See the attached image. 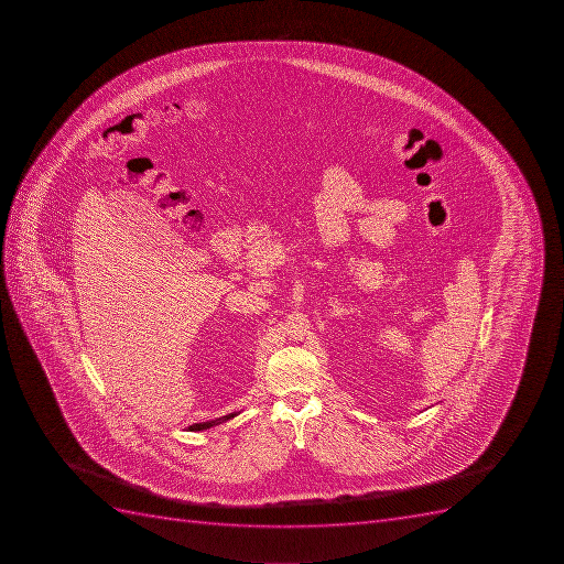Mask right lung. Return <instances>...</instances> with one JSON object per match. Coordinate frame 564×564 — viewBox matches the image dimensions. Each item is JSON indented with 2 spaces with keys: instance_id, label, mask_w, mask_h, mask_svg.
Listing matches in <instances>:
<instances>
[{
  "instance_id": "add662e5",
  "label": "right lung",
  "mask_w": 564,
  "mask_h": 564,
  "mask_svg": "<svg viewBox=\"0 0 564 564\" xmlns=\"http://www.w3.org/2000/svg\"><path fill=\"white\" fill-rule=\"evenodd\" d=\"M237 414H239V412H230V414H227V416L218 417V420H214V422L195 423V425L189 426V431H207V429H210V426L219 425V423L232 420V417H236Z\"/></svg>"
}]
</instances>
